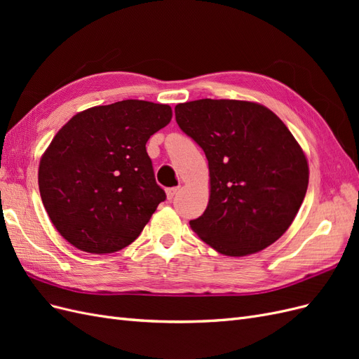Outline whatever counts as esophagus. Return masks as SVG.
<instances>
[{
    "instance_id": "34e87169",
    "label": "esophagus",
    "mask_w": 359,
    "mask_h": 359,
    "mask_svg": "<svg viewBox=\"0 0 359 359\" xmlns=\"http://www.w3.org/2000/svg\"><path fill=\"white\" fill-rule=\"evenodd\" d=\"M180 190H181L180 187H170V189H168V190H166V194H168V199H169V201H172V199H173V198H175V196H177V194L180 193Z\"/></svg>"
}]
</instances>
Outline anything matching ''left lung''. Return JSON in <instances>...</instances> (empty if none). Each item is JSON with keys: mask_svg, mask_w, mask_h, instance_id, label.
<instances>
[{"mask_svg": "<svg viewBox=\"0 0 359 359\" xmlns=\"http://www.w3.org/2000/svg\"><path fill=\"white\" fill-rule=\"evenodd\" d=\"M175 119L210 168V202L191 229L226 256L276 243L309 186L307 158L283 121L262 104L212 99L177 104Z\"/></svg>", "mask_w": 359, "mask_h": 359, "instance_id": "left-lung-1", "label": "left lung"}]
</instances>
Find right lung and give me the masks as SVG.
<instances>
[{"instance_id": "obj_1", "label": "right lung", "mask_w": 359, "mask_h": 359, "mask_svg": "<svg viewBox=\"0 0 359 359\" xmlns=\"http://www.w3.org/2000/svg\"><path fill=\"white\" fill-rule=\"evenodd\" d=\"M168 104L123 100L74 115L52 139L39 189L57 231L86 253H114L142 232L166 193L147 142L169 124Z\"/></svg>"}]
</instances>
